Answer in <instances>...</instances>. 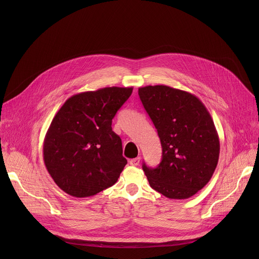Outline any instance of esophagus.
Wrapping results in <instances>:
<instances>
[{"label": "esophagus", "instance_id": "obj_1", "mask_svg": "<svg viewBox=\"0 0 259 259\" xmlns=\"http://www.w3.org/2000/svg\"><path fill=\"white\" fill-rule=\"evenodd\" d=\"M140 161H141V157H135V158H132V159H130L129 164H130L131 166H139Z\"/></svg>", "mask_w": 259, "mask_h": 259}]
</instances>
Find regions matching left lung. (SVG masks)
<instances>
[{
	"label": "left lung",
	"instance_id": "obj_1",
	"mask_svg": "<svg viewBox=\"0 0 259 259\" xmlns=\"http://www.w3.org/2000/svg\"><path fill=\"white\" fill-rule=\"evenodd\" d=\"M139 95L162 148L156 168L143 165L149 184L171 199L193 196L209 183L220 157L209 111L195 95L165 85L141 87Z\"/></svg>",
	"mask_w": 259,
	"mask_h": 259
}]
</instances>
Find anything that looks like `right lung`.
Here are the masks:
<instances>
[{
  "label": "right lung",
  "instance_id": "obj_1",
  "mask_svg": "<svg viewBox=\"0 0 259 259\" xmlns=\"http://www.w3.org/2000/svg\"><path fill=\"white\" fill-rule=\"evenodd\" d=\"M132 90L106 87L77 93L54 115L44 140V162L67 194L93 196L117 182L127 159L111 124Z\"/></svg>",
  "mask_w": 259,
  "mask_h": 259
}]
</instances>
